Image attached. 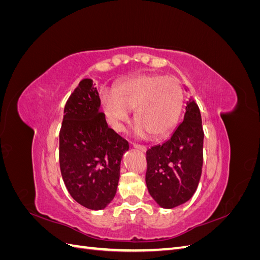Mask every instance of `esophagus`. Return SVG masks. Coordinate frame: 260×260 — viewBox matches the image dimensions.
Masks as SVG:
<instances>
[{
	"instance_id": "34e87169",
	"label": "esophagus",
	"mask_w": 260,
	"mask_h": 260,
	"mask_svg": "<svg viewBox=\"0 0 260 260\" xmlns=\"http://www.w3.org/2000/svg\"><path fill=\"white\" fill-rule=\"evenodd\" d=\"M133 147H135L136 149H139V151H141V152H146V147L145 146H143V145H139V144H133Z\"/></svg>"
}]
</instances>
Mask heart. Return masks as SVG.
Masks as SVG:
<instances>
[{
  "label": "heart",
  "instance_id": "b5f03b06",
  "mask_svg": "<svg viewBox=\"0 0 260 260\" xmlns=\"http://www.w3.org/2000/svg\"><path fill=\"white\" fill-rule=\"evenodd\" d=\"M102 106L108 122L116 131H122L135 111L138 122L136 133L155 138L167 136L176 127L183 106V93L180 83L170 77L141 75L129 78L115 88L104 91Z\"/></svg>",
  "mask_w": 260,
  "mask_h": 260
}]
</instances>
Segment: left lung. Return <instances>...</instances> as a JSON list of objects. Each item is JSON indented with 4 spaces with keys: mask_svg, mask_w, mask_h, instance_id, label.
Wrapping results in <instances>:
<instances>
[{
    "mask_svg": "<svg viewBox=\"0 0 260 260\" xmlns=\"http://www.w3.org/2000/svg\"><path fill=\"white\" fill-rule=\"evenodd\" d=\"M203 144L202 116L191 96L172 136L146 152V186L159 207H178L194 195L202 175Z\"/></svg>",
    "mask_w": 260,
    "mask_h": 260,
    "instance_id": "1",
    "label": "left lung"
}]
</instances>
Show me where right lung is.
Here are the masks:
<instances>
[{
  "mask_svg": "<svg viewBox=\"0 0 260 260\" xmlns=\"http://www.w3.org/2000/svg\"><path fill=\"white\" fill-rule=\"evenodd\" d=\"M127 141L108 127L92 79H83L68 99L59 133L62 180L80 205L101 210L117 192Z\"/></svg>",
  "mask_w": 260,
  "mask_h": 260,
  "instance_id": "obj_1",
  "label": "right lung"
}]
</instances>
